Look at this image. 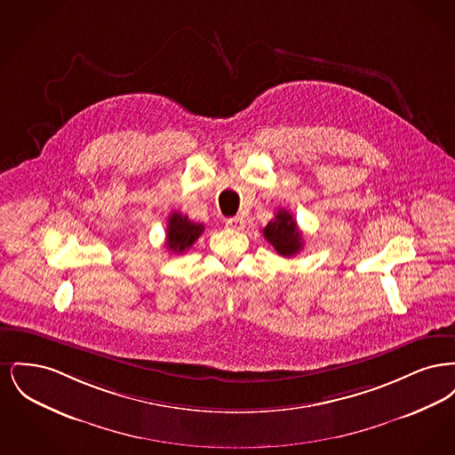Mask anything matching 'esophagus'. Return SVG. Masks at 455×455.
I'll return each instance as SVG.
<instances>
[{"instance_id":"34e87169","label":"esophagus","mask_w":455,"mask_h":455,"mask_svg":"<svg viewBox=\"0 0 455 455\" xmlns=\"http://www.w3.org/2000/svg\"><path fill=\"white\" fill-rule=\"evenodd\" d=\"M225 225H227L228 228H232V230H242L243 225H245V221H243V218L242 217L227 218V220H225Z\"/></svg>"}]
</instances>
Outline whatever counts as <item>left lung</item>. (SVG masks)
<instances>
[{
  "mask_svg": "<svg viewBox=\"0 0 455 455\" xmlns=\"http://www.w3.org/2000/svg\"><path fill=\"white\" fill-rule=\"evenodd\" d=\"M262 234L283 258H291L302 251V232L297 221L284 210H278L276 217L262 228Z\"/></svg>",
  "mask_w": 455,
  "mask_h": 455,
  "instance_id": "obj_1",
  "label": "left lung"
}]
</instances>
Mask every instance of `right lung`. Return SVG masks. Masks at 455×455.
Masks as SVG:
<instances>
[{"label":"right lung","mask_w":455,"mask_h":455,"mask_svg":"<svg viewBox=\"0 0 455 455\" xmlns=\"http://www.w3.org/2000/svg\"><path fill=\"white\" fill-rule=\"evenodd\" d=\"M203 230L204 227L201 223L182 217V213H172L167 225V249L172 251L173 254H182L195 243Z\"/></svg>","instance_id":"1"}]
</instances>
